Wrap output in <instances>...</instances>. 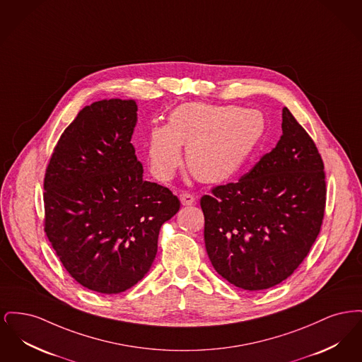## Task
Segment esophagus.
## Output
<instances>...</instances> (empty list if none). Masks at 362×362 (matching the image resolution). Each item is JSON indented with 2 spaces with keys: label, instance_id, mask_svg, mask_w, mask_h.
<instances>
[{
  "label": "esophagus",
  "instance_id": "34e87169",
  "mask_svg": "<svg viewBox=\"0 0 362 362\" xmlns=\"http://www.w3.org/2000/svg\"><path fill=\"white\" fill-rule=\"evenodd\" d=\"M179 197H180V202H182V205H185V206H189V205H192V204L195 202L194 195H192V194H189V192H182Z\"/></svg>",
  "mask_w": 362,
  "mask_h": 362
}]
</instances>
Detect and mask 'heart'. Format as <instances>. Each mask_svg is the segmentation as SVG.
Wrapping results in <instances>:
<instances>
[{
	"mask_svg": "<svg viewBox=\"0 0 362 362\" xmlns=\"http://www.w3.org/2000/svg\"><path fill=\"white\" fill-rule=\"evenodd\" d=\"M264 117L254 108L182 104L165 124L151 127L145 151L149 171L170 182L183 163L182 146L191 173L206 183L233 177L245 165L264 133Z\"/></svg>",
	"mask_w": 362,
	"mask_h": 362,
	"instance_id": "heart-1",
	"label": "heart"
}]
</instances>
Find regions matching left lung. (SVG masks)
Instances as JSON below:
<instances>
[{"label":"left lung","instance_id":"1","mask_svg":"<svg viewBox=\"0 0 362 362\" xmlns=\"http://www.w3.org/2000/svg\"><path fill=\"white\" fill-rule=\"evenodd\" d=\"M323 170L315 142L284 107L276 148L239 182L201 198L206 252L216 272L252 292L292 276L320 232Z\"/></svg>","mask_w":362,"mask_h":362}]
</instances>
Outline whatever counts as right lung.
<instances>
[{
    "mask_svg": "<svg viewBox=\"0 0 362 362\" xmlns=\"http://www.w3.org/2000/svg\"><path fill=\"white\" fill-rule=\"evenodd\" d=\"M134 100L84 107L62 133L45 176V232L64 267L93 292L117 294L149 272L161 225L180 201L144 180L132 136Z\"/></svg>",
    "mask_w": 362,
    "mask_h": 362,
    "instance_id": "obj_1",
    "label": "right lung"
}]
</instances>
